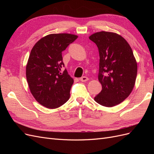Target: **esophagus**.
Returning <instances> with one entry per match:
<instances>
[{"instance_id": "obj_1", "label": "esophagus", "mask_w": 154, "mask_h": 154, "mask_svg": "<svg viewBox=\"0 0 154 154\" xmlns=\"http://www.w3.org/2000/svg\"><path fill=\"white\" fill-rule=\"evenodd\" d=\"M80 80L81 82H87V81L88 80V78L87 77H86V76H83V77H82V78H80Z\"/></svg>"}]
</instances>
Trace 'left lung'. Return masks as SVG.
Wrapping results in <instances>:
<instances>
[{
  "instance_id": "left-lung-1",
  "label": "left lung",
  "mask_w": 154,
  "mask_h": 154,
  "mask_svg": "<svg viewBox=\"0 0 154 154\" xmlns=\"http://www.w3.org/2000/svg\"><path fill=\"white\" fill-rule=\"evenodd\" d=\"M100 54L98 80L102 90L94 97L100 105L112 107L130 94L136 83L137 64L132 48L123 37L112 32L91 35Z\"/></svg>"
}]
</instances>
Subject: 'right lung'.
<instances>
[{"mask_svg": "<svg viewBox=\"0 0 154 154\" xmlns=\"http://www.w3.org/2000/svg\"><path fill=\"white\" fill-rule=\"evenodd\" d=\"M78 38L69 33L50 34L39 40L31 51L26 78L35 100L48 109H56L68 101L73 79L64 67L62 53Z\"/></svg>", "mask_w": 154, "mask_h": 154, "instance_id": "right-lung-1", "label": "right lung"}]
</instances>
